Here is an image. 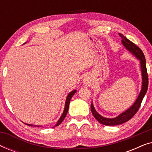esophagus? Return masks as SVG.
Wrapping results in <instances>:
<instances>
[{"mask_svg":"<svg viewBox=\"0 0 152 152\" xmlns=\"http://www.w3.org/2000/svg\"><path fill=\"white\" fill-rule=\"evenodd\" d=\"M83 83H84V85L86 86H91V80L89 77L86 76V77L84 78V80H83Z\"/></svg>","mask_w":152,"mask_h":152,"instance_id":"esophagus-1","label":"esophagus"}]
</instances>
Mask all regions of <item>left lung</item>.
I'll return each mask as SVG.
<instances>
[{"mask_svg": "<svg viewBox=\"0 0 152 152\" xmlns=\"http://www.w3.org/2000/svg\"><path fill=\"white\" fill-rule=\"evenodd\" d=\"M119 35L122 39V43L123 46L132 55H134L135 57H136L140 61L141 75H142V86H141L140 93H139L135 102L129 109L125 110L124 112H122L115 118H108L103 117L102 115L97 113L95 109L93 103H91V109L93 116L99 123L107 126L118 125V124H123L126 121H128V120H129L138 111L139 108L140 107L141 102H142V99L147 91V88H148V75H147L146 61H145L144 54L136 44H134V43L126 39V37H124L123 34L119 33Z\"/></svg>", "mask_w": 152, "mask_h": 152, "instance_id": "1", "label": "left lung"}]
</instances>
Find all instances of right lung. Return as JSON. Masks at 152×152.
<instances>
[{
	"mask_svg": "<svg viewBox=\"0 0 152 152\" xmlns=\"http://www.w3.org/2000/svg\"><path fill=\"white\" fill-rule=\"evenodd\" d=\"M77 92L76 90H73L71 92H70L68 93V95H67V97H66V103H65V107H64V111L63 113H62L61 117L59 118V119L58 120V121L57 122V124H55V126H59L60 124L62 122H63V120H64V118H66V115H67V113H68V108H69V104H70V99L73 96L75 93ZM28 126H39V125H34V124H26ZM55 126H53V127H55Z\"/></svg>",
	"mask_w": 152,
	"mask_h": 152,
	"instance_id": "add662e5",
	"label": "right lung"
}]
</instances>
